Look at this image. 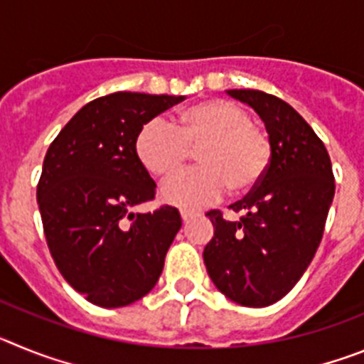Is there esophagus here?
Here are the masks:
<instances>
[{
    "label": "esophagus",
    "mask_w": 364,
    "mask_h": 364,
    "mask_svg": "<svg viewBox=\"0 0 364 364\" xmlns=\"http://www.w3.org/2000/svg\"><path fill=\"white\" fill-rule=\"evenodd\" d=\"M180 217H182V220H184V222H188V220H191L193 217H195V211L182 210V211H180Z\"/></svg>",
    "instance_id": "34e87169"
}]
</instances>
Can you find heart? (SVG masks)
Segmentation results:
<instances>
[{"label": "heart", "instance_id": "obj_1", "mask_svg": "<svg viewBox=\"0 0 364 364\" xmlns=\"http://www.w3.org/2000/svg\"><path fill=\"white\" fill-rule=\"evenodd\" d=\"M193 151L197 169L166 182L164 202L178 208H202L218 200L228 188L247 193L262 182L272 164L269 134L253 124L252 114L226 100H210L178 112L175 127L154 118L134 138V153L156 178L178 173Z\"/></svg>", "mask_w": 364, "mask_h": 364}]
</instances>
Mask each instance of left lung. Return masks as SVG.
I'll list each match as a JSON object with an SVG mask.
<instances>
[{
  "label": "left lung",
  "instance_id": "obj_1",
  "mask_svg": "<svg viewBox=\"0 0 364 364\" xmlns=\"http://www.w3.org/2000/svg\"><path fill=\"white\" fill-rule=\"evenodd\" d=\"M228 95L259 112L273 156L262 182L230 205L239 220H226L220 210L205 213L215 233L202 255L211 281L228 299L262 308L284 297L310 266L336 180L323 140L284 100L253 89Z\"/></svg>",
  "mask_w": 364,
  "mask_h": 364
}]
</instances>
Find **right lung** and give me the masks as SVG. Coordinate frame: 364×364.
I'll return each instance as SVG.
<instances>
[{
	"label": "right lung",
	"instance_id": "obj_1",
	"mask_svg": "<svg viewBox=\"0 0 364 364\" xmlns=\"http://www.w3.org/2000/svg\"><path fill=\"white\" fill-rule=\"evenodd\" d=\"M184 96L112 92L83 105L47 149L38 182L45 239L74 290L104 308L149 294L182 220L176 208H133L156 184L134 153L142 125Z\"/></svg>",
	"mask_w": 364,
	"mask_h": 364
}]
</instances>
